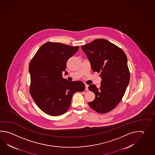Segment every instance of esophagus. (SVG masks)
<instances>
[{
    "instance_id": "esophagus-1",
    "label": "esophagus",
    "mask_w": 155,
    "mask_h": 155,
    "mask_svg": "<svg viewBox=\"0 0 155 155\" xmlns=\"http://www.w3.org/2000/svg\"><path fill=\"white\" fill-rule=\"evenodd\" d=\"M88 87H89V85H87V84H86L85 85V90H88L89 89H88Z\"/></svg>"
}]
</instances>
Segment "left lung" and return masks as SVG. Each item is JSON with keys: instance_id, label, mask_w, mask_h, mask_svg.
Wrapping results in <instances>:
<instances>
[{"instance_id": "1", "label": "left lung", "mask_w": 155, "mask_h": 155, "mask_svg": "<svg viewBox=\"0 0 155 155\" xmlns=\"http://www.w3.org/2000/svg\"><path fill=\"white\" fill-rule=\"evenodd\" d=\"M81 49L87 56L92 71L100 73L101 78L99 89L94 84L89 86L95 98L88 105L99 114L107 113L119 104L129 85L127 56L121 48L104 39L82 45Z\"/></svg>"}]
</instances>
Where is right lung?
<instances>
[{"mask_svg":"<svg viewBox=\"0 0 155 155\" xmlns=\"http://www.w3.org/2000/svg\"><path fill=\"white\" fill-rule=\"evenodd\" d=\"M78 49L79 46L47 42L40 46L30 62V94L36 105L48 115L65 114L73 94L85 89L82 81L70 82L63 78L68 60Z\"/></svg>","mask_w":155,"mask_h":155,"instance_id":"1","label":"right lung"}]
</instances>
